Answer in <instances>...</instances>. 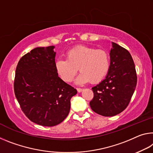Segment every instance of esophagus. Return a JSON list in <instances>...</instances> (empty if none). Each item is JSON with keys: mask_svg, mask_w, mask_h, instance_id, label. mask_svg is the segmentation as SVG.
<instances>
[{"mask_svg": "<svg viewBox=\"0 0 153 153\" xmlns=\"http://www.w3.org/2000/svg\"><path fill=\"white\" fill-rule=\"evenodd\" d=\"M77 91L78 93H81V92L83 91V89L82 88H77Z\"/></svg>", "mask_w": 153, "mask_h": 153, "instance_id": "34e87169", "label": "esophagus"}]
</instances>
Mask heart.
<instances>
[{"label": "heart", "instance_id": "heart-1", "mask_svg": "<svg viewBox=\"0 0 153 153\" xmlns=\"http://www.w3.org/2000/svg\"><path fill=\"white\" fill-rule=\"evenodd\" d=\"M110 67V56L108 51L86 45H78L69 50L67 59H59L56 68L59 76L66 82L73 81L78 68L81 74L77 84L98 83L106 76Z\"/></svg>", "mask_w": 153, "mask_h": 153}]
</instances>
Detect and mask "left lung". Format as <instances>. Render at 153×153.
Here are the masks:
<instances>
[{
    "label": "left lung",
    "instance_id": "1",
    "mask_svg": "<svg viewBox=\"0 0 153 153\" xmlns=\"http://www.w3.org/2000/svg\"><path fill=\"white\" fill-rule=\"evenodd\" d=\"M110 67L105 78L92 88L94 97L90 106L103 116H114L129 105L137 84L134 62L129 51L111 42Z\"/></svg>",
    "mask_w": 153,
    "mask_h": 153
}]
</instances>
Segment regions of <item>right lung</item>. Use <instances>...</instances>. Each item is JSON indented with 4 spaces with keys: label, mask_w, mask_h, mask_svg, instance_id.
<instances>
[{
    "label": "right lung",
    "mask_w": 153,
    "mask_h": 153,
    "mask_svg": "<svg viewBox=\"0 0 153 153\" xmlns=\"http://www.w3.org/2000/svg\"><path fill=\"white\" fill-rule=\"evenodd\" d=\"M54 46L36 48L19 60L16 70V97L29 120L53 127L69 113L76 89L58 76Z\"/></svg>",
    "instance_id": "right-lung-1"
}]
</instances>
